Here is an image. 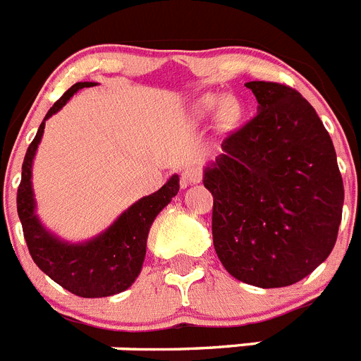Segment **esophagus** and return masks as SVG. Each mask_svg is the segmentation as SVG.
<instances>
[{"label": "esophagus", "mask_w": 361, "mask_h": 361, "mask_svg": "<svg viewBox=\"0 0 361 361\" xmlns=\"http://www.w3.org/2000/svg\"><path fill=\"white\" fill-rule=\"evenodd\" d=\"M202 180V168L200 166H188L186 170L180 175V183L183 186H190V184H197Z\"/></svg>", "instance_id": "obj_1"}]
</instances>
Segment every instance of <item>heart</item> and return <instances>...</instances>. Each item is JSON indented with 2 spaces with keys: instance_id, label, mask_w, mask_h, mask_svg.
Instances as JSON below:
<instances>
[{
  "instance_id": "1",
  "label": "heart",
  "mask_w": 361,
  "mask_h": 361,
  "mask_svg": "<svg viewBox=\"0 0 361 361\" xmlns=\"http://www.w3.org/2000/svg\"><path fill=\"white\" fill-rule=\"evenodd\" d=\"M219 108V117L222 123H233L240 114V106L233 97H216V95H208L199 103L200 114L212 111Z\"/></svg>"
}]
</instances>
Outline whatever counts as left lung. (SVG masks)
I'll use <instances>...</instances> for the list:
<instances>
[{"mask_svg": "<svg viewBox=\"0 0 361 361\" xmlns=\"http://www.w3.org/2000/svg\"><path fill=\"white\" fill-rule=\"evenodd\" d=\"M245 86L258 111L222 141L204 173L213 245L229 275L257 288L305 279L333 251L343 180L329 133L307 99L282 82Z\"/></svg>", "mask_w": 361, "mask_h": 361, "instance_id": "1", "label": "left lung"}]
</instances>
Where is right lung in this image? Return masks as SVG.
<instances>
[{"instance_id": "obj_1", "label": "right lung", "mask_w": 361, "mask_h": 361, "mask_svg": "<svg viewBox=\"0 0 361 361\" xmlns=\"http://www.w3.org/2000/svg\"><path fill=\"white\" fill-rule=\"evenodd\" d=\"M90 85L92 82H75L70 86L54 103L44 121L61 110L79 88ZM44 121L28 146L18 188V215L23 226L28 253L44 275H49L54 282L73 295L82 298H101L124 291L141 273L149 226L159 212L178 193V177L173 175L161 190L142 197L94 240L79 245L65 244L47 233L34 215L30 183L32 159L43 135Z\"/></svg>"}]
</instances>
